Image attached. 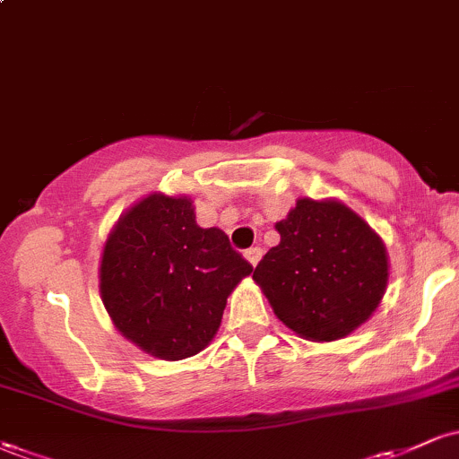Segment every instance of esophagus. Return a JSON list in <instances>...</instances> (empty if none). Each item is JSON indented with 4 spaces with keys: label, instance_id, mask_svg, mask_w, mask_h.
Returning <instances> with one entry per match:
<instances>
[{
    "label": "esophagus",
    "instance_id": "34e87169",
    "mask_svg": "<svg viewBox=\"0 0 459 459\" xmlns=\"http://www.w3.org/2000/svg\"><path fill=\"white\" fill-rule=\"evenodd\" d=\"M244 256H246V261L250 263L252 267H256V263L261 261V256H263V250L259 246H255V247H247V250L244 252Z\"/></svg>",
    "mask_w": 459,
    "mask_h": 459
}]
</instances>
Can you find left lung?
I'll return each instance as SVG.
<instances>
[{"instance_id": "left-lung-1", "label": "left lung", "mask_w": 459, "mask_h": 459, "mask_svg": "<svg viewBox=\"0 0 459 459\" xmlns=\"http://www.w3.org/2000/svg\"><path fill=\"white\" fill-rule=\"evenodd\" d=\"M276 230L281 244L252 278L289 330L330 343L368 321L386 293L391 265L382 237L354 209L336 198H298Z\"/></svg>"}]
</instances>
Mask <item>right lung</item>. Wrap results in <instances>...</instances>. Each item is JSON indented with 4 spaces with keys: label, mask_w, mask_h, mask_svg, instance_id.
<instances>
[{
    "label": "right lung",
    "mask_w": 459,
    "mask_h": 459,
    "mask_svg": "<svg viewBox=\"0 0 459 459\" xmlns=\"http://www.w3.org/2000/svg\"><path fill=\"white\" fill-rule=\"evenodd\" d=\"M250 272L222 229L196 224L192 198L151 192L109 230L99 291L125 339L160 360H183L212 343L226 298Z\"/></svg>",
    "instance_id": "add662e5"
}]
</instances>
